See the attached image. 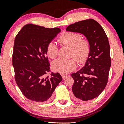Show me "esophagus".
I'll use <instances>...</instances> for the list:
<instances>
[{
    "instance_id": "1",
    "label": "esophagus",
    "mask_w": 124,
    "mask_h": 124,
    "mask_svg": "<svg viewBox=\"0 0 124 124\" xmlns=\"http://www.w3.org/2000/svg\"><path fill=\"white\" fill-rule=\"evenodd\" d=\"M67 76H68V75H67V74H62V77L63 79L66 78Z\"/></svg>"
}]
</instances>
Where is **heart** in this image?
Returning a JSON list of instances; mask_svg holds the SVG:
<instances>
[{"label": "heart", "mask_w": 124, "mask_h": 124, "mask_svg": "<svg viewBox=\"0 0 124 124\" xmlns=\"http://www.w3.org/2000/svg\"><path fill=\"white\" fill-rule=\"evenodd\" d=\"M58 41L63 45L72 48L71 56H74L80 63H83L87 60L90 51V44L87 40L82 39V36L78 33L67 32L60 37ZM48 56L54 58L58 55V48L54 41H50L46 47ZM54 70L63 74L74 70L77 67V62L74 58L63 60L59 58L52 63Z\"/></svg>", "instance_id": "heart-1"}]
</instances>
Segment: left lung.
I'll list each match as a JSON object with an SVG mask.
<instances>
[{
    "mask_svg": "<svg viewBox=\"0 0 124 124\" xmlns=\"http://www.w3.org/2000/svg\"><path fill=\"white\" fill-rule=\"evenodd\" d=\"M68 32L80 33L90 46L85 66L71 76L74 83L72 91L78 100L88 101L98 97L108 82L111 66L110 46L102 26L93 19L75 22L67 27Z\"/></svg>",
    "mask_w": 124,
    "mask_h": 124,
    "instance_id": "obj_1",
    "label": "left lung"
}]
</instances>
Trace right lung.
Here are the masks:
<instances>
[{
    "mask_svg": "<svg viewBox=\"0 0 124 124\" xmlns=\"http://www.w3.org/2000/svg\"><path fill=\"white\" fill-rule=\"evenodd\" d=\"M58 28L25 25L14 41L12 66L17 85L27 98L45 102L51 98L55 88L62 81L59 73L50 72L46 47L58 33Z\"/></svg>",
    "mask_w": 124,
    "mask_h": 124,
    "instance_id": "right-lung-1",
    "label": "right lung"
}]
</instances>
